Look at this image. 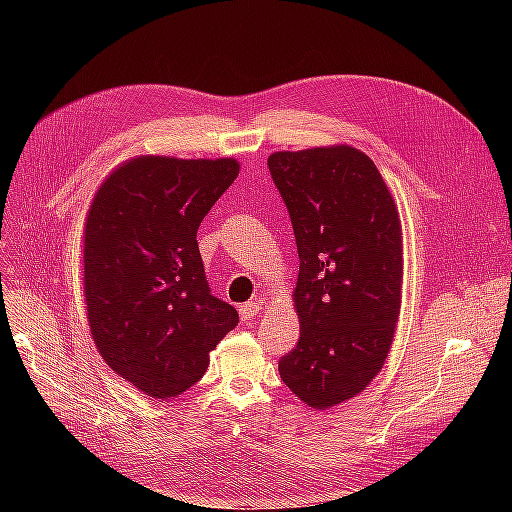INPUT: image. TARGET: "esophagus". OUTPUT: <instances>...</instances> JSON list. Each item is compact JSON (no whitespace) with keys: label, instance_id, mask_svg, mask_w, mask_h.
<instances>
[{"label":"esophagus","instance_id":"obj_1","mask_svg":"<svg viewBox=\"0 0 512 512\" xmlns=\"http://www.w3.org/2000/svg\"><path fill=\"white\" fill-rule=\"evenodd\" d=\"M258 312H260V303H256V301H250V303H243V305L239 307V314H241V320H254Z\"/></svg>","mask_w":512,"mask_h":512}]
</instances>
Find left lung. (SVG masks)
<instances>
[{
    "label": "left lung",
    "instance_id": "8db88e82",
    "mask_svg": "<svg viewBox=\"0 0 512 512\" xmlns=\"http://www.w3.org/2000/svg\"><path fill=\"white\" fill-rule=\"evenodd\" d=\"M299 250L301 335L280 376L309 408L359 395L391 350L401 305V224L376 164L350 145L267 160Z\"/></svg>",
    "mask_w": 512,
    "mask_h": 512
}]
</instances>
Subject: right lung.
<instances>
[{
	"instance_id": "1",
	"label": "right lung",
	"mask_w": 512,
	"mask_h": 512,
	"mask_svg": "<svg viewBox=\"0 0 512 512\" xmlns=\"http://www.w3.org/2000/svg\"><path fill=\"white\" fill-rule=\"evenodd\" d=\"M239 175L235 158L141 156L98 188L83 237L91 337L106 365L153 399L194 386L237 327L213 297L196 232Z\"/></svg>"
}]
</instances>
